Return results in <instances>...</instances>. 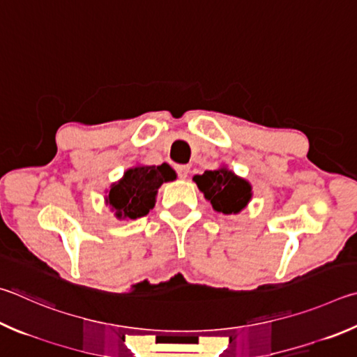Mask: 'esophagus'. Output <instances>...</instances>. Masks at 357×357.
<instances>
[{
  "label": "esophagus",
  "mask_w": 357,
  "mask_h": 357,
  "mask_svg": "<svg viewBox=\"0 0 357 357\" xmlns=\"http://www.w3.org/2000/svg\"><path fill=\"white\" fill-rule=\"evenodd\" d=\"M176 172H178L181 179H185L187 176H189V173H190V167L189 165H178L176 167Z\"/></svg>",
  "instance_id": "esophagus-1"
}]
</instances>
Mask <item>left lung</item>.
I'll list each match as a JSON object with an SVG mask.
<instances>
[{"mask_svg":"<svg viewBox=\"0 0 357 357\" xmlns=\"http://www.w3.org/2000/svg\"><path fill=\"white\" fill-rule=\"evenodd\" d=\"M198 189L212 204L213 211L225 215L242 212L252 198V187L245 178L229 170L226 165L207 170L193 176Z\"/></svg>","mask_w":357,"mask_h":357,"instance_id":"8db88e82","label":"left lung"}]
</instances>
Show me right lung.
I'll return each instance as SVG.
<instances>
[{"label":"right lung","mask_w":357,"mask_h":357,"mask_svg":"<svg viewBox=\"0 0 357 357\" xmlns=\"http://www.w3.org/2000/svg\"><path fill=\"white\" fill-rule=\"evenodd\" d=\"M176 179V172L168 164L134 165L106 190L105 203L119 220L145 217L156 204L159 187Z\"/></svg>","instance_id":"obj_1"}]
</instances>
